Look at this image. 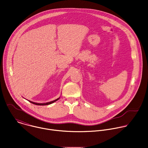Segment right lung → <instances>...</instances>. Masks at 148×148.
I'll return each instance as SVG.
<instances>
[{
  "label": "right lung",
  "instance_id": "add662e5",
  "mask_svg": "<svg viewBox=\"0 0 148 148\" xmlns=\"http://www.w3.org/2000/svg\"><path fill=\"white\" fill-rule=\"evenodd\" d=\"M59 98H60V97H59L58 99H56V100H53V101H50V102L45 103H34V102H33V101H29V100H28V101H29L30 103H32V104H35V105H37V106H46V105H49V104H51L53 103L54 102H55V101H56L57 100H58L59 99Z\"/></svg>",
  "mask_w": 148,
  "mask_h": 148
}]
</instances>
